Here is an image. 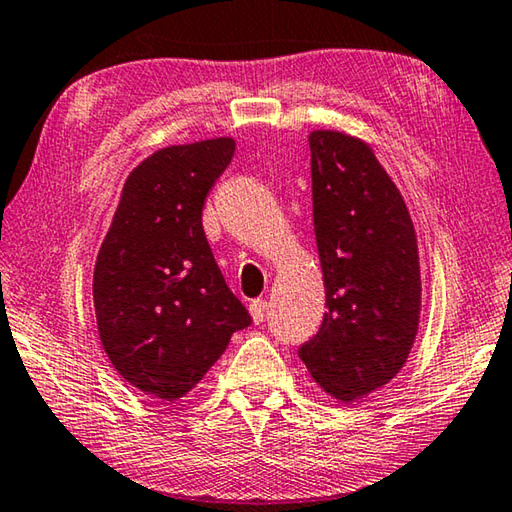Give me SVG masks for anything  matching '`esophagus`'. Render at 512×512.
I'll return each instance as SVG.
<instances>
[{
  "label": "esophagus",
  "instance_id": "1",
  "mask_svg": "<svg viewBox=\"0 0 512 512\" xmlns=\"http://www.w3.org/2000/svg\"><path fill=\"white\" fill-rule=\"evenodd\" d=\"M265 310H267V301L265 299H254L249 303V315L254 319V324H261L265 319Z\"/></svg>",
  "mask_w": 512,
  "mask_h": 512
}]
</instances>
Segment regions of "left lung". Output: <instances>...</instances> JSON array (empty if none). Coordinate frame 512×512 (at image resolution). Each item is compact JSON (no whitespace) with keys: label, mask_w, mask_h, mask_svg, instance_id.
Instances as JSON below:
<instances>
[{"label":"left lung","mask_w":512,"mask_h":512,"mask_svg":"<svg viewBox=\"0 0 512 512\" xmlns=\"http://www.w3.org/2000/svg\"><path fill=\"white\" fill-rule=\"evenodd\" d=\"M308 141L328 312L299 357L328 396L353 402L396 378L414 346L416 231L369 143L337 130H315Z\"/></svg>","instance_id":"left-lung-1"}]
</instances>
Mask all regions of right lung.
Returning a JSON list of instances; mask_svg holds the SVG:
<instances>
[{"label": "right lung", "mask_w": 512, "mask_h": 512, "mask_svg": "<svg viewBox=\"0 0 512 512\" xmlns=\"http://www.w3.org/2000/svg\"><path fill=\"white\" fill-rule=\"evenodd\" d=\"M229 137L168 146L125 179L96 256L94 310L101 344L132 387L173 402L220 360L251 317L204 236L206 195L229 166Z\"/></svg>", "instance_id": "right-lung-1"}]
</instances>
